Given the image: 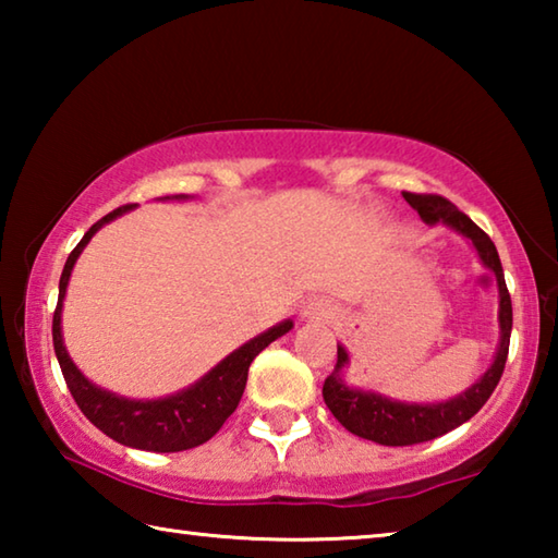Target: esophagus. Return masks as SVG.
<instances>
[{
  "label": "esophagus",
  "mask_w": 558,
  "mask_h": 558,
  "mask_svg": "<svg viewBox=\"0 0 558 558\" xmlns=\"http://www.w3.org/2000/svg\"><path fill=\"white\" fill-rule=\"evenodd\" d=\"M300 315L305 319H327L335 315V307L325 298H310L307 302H302Z\"/></svg>",
  "instance_id": "1"
}]
</instances>
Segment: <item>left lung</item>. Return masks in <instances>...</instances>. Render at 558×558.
Listing matches in <instances>:
<instances>
[{
	"mask_svg": "<svg viewBox=\"0 0 558 558\" xmlns=\"http://www.w3.org/2000/svg\"><path fill=\"white\" fill-rule=\"evenodd\" d=\"M403 199L409 202L423 223L436 226L442 223L468 239L472 248H475L480 263L487 270H493L497 278V292H499V342L493 364L480 379L468 386L465 391L452 396L446 401L433 403H418V401H399L391 396H384L372 389H359V386H349L344 381V369L349 366V352L337 344V364L335 372L327 376L323 386V396L327 409L332 411L335 418L342 426L354 433V436L379 442V446H415V442H426L438 436H446L448 430L462 426L470 421L493 396L495 386L499 384V376L505 372L507 352H509V335H512V300L505 286L502 263H499L495 243L489 235L480 229V226L468 219L465 214L458 211L456 204L436 194H411L403 192Z\"/></svg>",
	"mask_w": 558,
	"mask_h": 558,
	"instance_id": "obj_1",
	"label": "left lung"
}]
</instances>
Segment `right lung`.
Masks as SVG:
<instances>
[{
  "instance_id": "right-lung-1",
  "label": "right lung",
  "mask_w": 558,
  "mask_h": 558,
  "mask_svg": "<svg viewBox=\"0 0 558 558\" xmlns=\"http://www.w3.org/2000/svg\"><path fill=\"white\" fill-rule=\"evenodd\" d=\"M162 199L186 202L192 199V196L174 194L162 196ZM132 209H135V204L120 206V209L102 216L98 223L90 226L81 243L71 251V256L65 260L61 272L59 305H56L53 313V349L56 359H59L61 364L63 379L71 389V396L93 426L100 428L108 438L118 440L120 446L149 452H179L202 446V442L216 436V430L223 426V421L229 418L241 401L251 362L270 342H276L278 337L290 332L292 319H282V323L268 327L266 332L248 339V342L241 344L239 349H233L229 356H223L219 364L211 366L202 379L189 384L186 389L162 396V399H128V396L100 389L98 384H93L88 376L73 364L69 349L63 344V300L65 290H69L75 260H78L88 241L102 229V226L116 221L118 216Z\"/></svg>"
}]
</instances>
